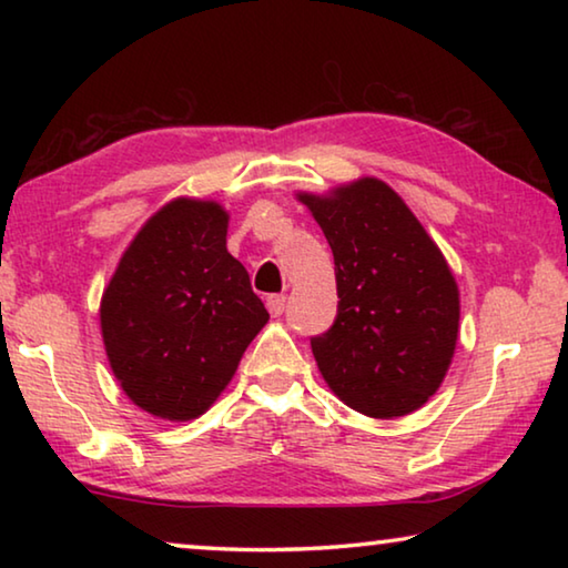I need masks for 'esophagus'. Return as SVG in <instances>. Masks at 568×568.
<instances>
[{
	"mask_svg": "<svg viewBox=\"0 0 568 568\" xmlns=\"http://www.w3.org/2000/svg\"><path fill=\"white\" fill-rule=\"evenodd\" d=\"M265 305H267V311H271L273 318H277V315H283V311H285V295H267Z\"/></svg>",
	"mask_w": 568,
	"mask_h": 568,
	"instance_id": "1",
	"label": "esophagus"
}]
</instances>
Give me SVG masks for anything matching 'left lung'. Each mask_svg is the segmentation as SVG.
Instances as JSON below:
<instances>
[{"label":"left lung","instance_id":"left-lung-1","mask_svg":"<svg viewBox=\"0 0 568 568\" xmlns=\"http://www.w3.org/2000/svg\"><path fill=\"white\" fill-rule=\"evenodd\" d=\"M333 250L338 315L311 338L335 396L398 418L438 390L458 338V285L444 253L386 182L297 192Z\"/></svg>","mask_w":568,"mask_h":568}]
</instances>
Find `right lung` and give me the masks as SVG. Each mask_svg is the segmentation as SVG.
<instances>
[{
  "instance_id": "add662e5",
  "label": "right lung",
  "mask_w": 568,
  "mask_h": 568,
  "mask_svg": "<svg viewBox=\"0 0 568 568\" xmlns=\"http://www.w3.org/2000/svg\"><path fill=\"white\" fill-rule=\"evenodd\" d=\"M225 237L227 213L213 200H172L134 235L104 287L110 368L134 406L158 418L203 416L271 318Z\"/></svg>"
}]
</instances>
